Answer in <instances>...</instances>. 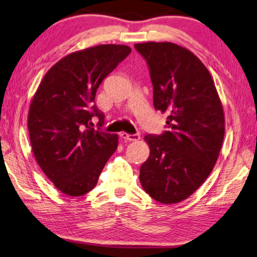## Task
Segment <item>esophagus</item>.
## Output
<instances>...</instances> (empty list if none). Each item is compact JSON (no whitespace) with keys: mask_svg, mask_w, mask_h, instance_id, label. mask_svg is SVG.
<instances>
[{"mask_svg":"<svg viewBox=\"0 0 257 257\" xmlns=\"http://www.w3.org/2000/svg\"><path fill=\"white\" fill-rule=\"evenodd\" d=\"M120 137L126 141H138V140H140V134H138V133L128 134V133L123 132V133H120Z\"/></svg>","mask_w":257,"mask_h":257,"instance_id":"obj_1","label":"esophagus"}]
</instances>
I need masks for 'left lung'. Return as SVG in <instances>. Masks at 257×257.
Instances as JSON below:
<instances>
[{
    "mask_svg": "<svg viewBox=\"0 0 257 257\" xmlns=\"http://www.w3.org/2000/svg\"><path fill=\"white\" fill-rule=\"evenodd\" d=\"M134 48L148 64L155 109L168 113L165 132L145 137L150 155L140 168L141 186L159 203H180L215 165L224 138L223 107L208 69L188 49L171 42Z\"/></svg>",
    "mask_w": 257,
    "mask_h": 257,
    "instance_id": "left-lung-1",
    "label": "left lung"
}]
</instances>
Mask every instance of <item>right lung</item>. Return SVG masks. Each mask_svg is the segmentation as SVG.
<instances>
[{"label":"right lung","instance_id":"add662e5","mask_svg":"<svg viewBox=\"0 0 257 257\" xmlns=\"http://www.w3.org/2000/svg\"><path fill=\"white\" fill-rule=\"evenodd\" d=\"M131 53L127 45L101 44L70 53L49 69L28 112L32 150L41 170L61 192L83 196L118 146L117 134L92 127L104 115L94 104L101 82Z\"/></svg>","mask_w":257,"mask_h":257}]
</instances>
